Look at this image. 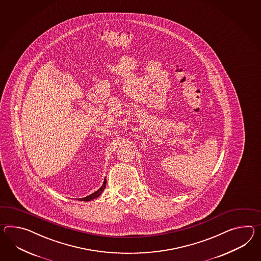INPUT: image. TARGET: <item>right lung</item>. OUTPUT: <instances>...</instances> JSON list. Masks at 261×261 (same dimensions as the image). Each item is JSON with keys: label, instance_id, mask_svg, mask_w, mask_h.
Masks as SVG:
<instances>
[{"label": "right lung", "instance_id": "add662e5", "mask_svg": "<svg viewBox=\"0 0 261 261\" xmlns=\"http://www.w3.org/2000/svg\"><path fill=\"white\" fill-rule=\"evenodd\" d=\"M106 185H107V179L105 178L102 187H101L98 191H95V192H93L92 194H90V195L87 196V197L81 198L80 200H81V201H85V202H89V201H91V200H93V199H95V198L99 197V196L101 195V193L103 191V190H105Z\"/></svg>", "mask_w": 261, "mask_h": 261}]
</instances>
